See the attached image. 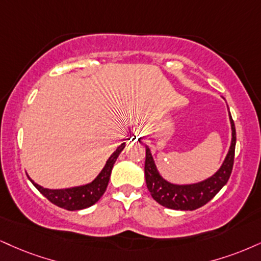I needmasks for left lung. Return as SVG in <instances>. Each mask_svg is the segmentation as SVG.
I'll return each mask as SVG.
<instances>
[{
  "mask_svg": "<svg viewBox=\"0 0 261 261\" xmlns=\"http://www.w3.org/2000/svg\"><path fill=\"white\" fill-rule=\"evenodd\" d=\"M228 118L231 124L230 148L219 170L203 181L178 185L165 180L156 168L150 148L144 144L146 146L144 176H146L147 188L155 202L165 208L174 210L198 209L214 198L215 194L227 184L233 168L234 147H236V128L230 112H228Z\"/></svg>",
  "mask_w": 261,
  "mask_h": 261,
  "instance_id": "left-lung-1",
  "label": "left lung"
}]
</instances>
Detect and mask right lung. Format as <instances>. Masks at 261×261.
I'll return each instance as SVG.
<instances>
[{"instance_id": "1", "label": "right lung", "mask_w": 261, "mask_h": 261, "mask_svg": "<svg viewBox=\"0 0 261 261\" xmlns=\"http://www.w3.org/2000/svg\"><path fill=\"white\" fill-rule=\"evenodd\" d=\"M125 148V142L121 143L120 146L115 149V152L109 156L107 161L106 165L100 172L89 184L81 185V186H75L70 188H62V190H51V188H45L40 185H37L35 181H31V184L40 191L43 196L46 197L49 202L59 206V208L67 209V210H81L86 209L89 206L98 202L103 193L106 192L107 186H108L109 178H111V172L114 163L117 162L118 156Z\"/></svg>"}]
</instances>
